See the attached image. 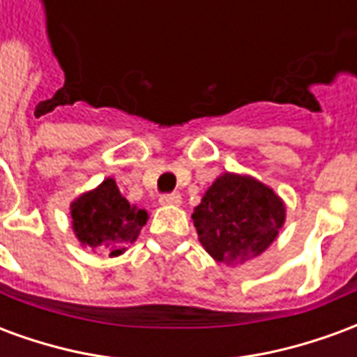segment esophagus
I'll return each instance as SVG.
<instances>
[{"instance_id": "esophagus-1", "label": "esophagus", "mask_w": 357, "mask_h": 357, "mask_svg": "<svg viewBox=\"0 0 357 357\" xmlns=\"http://www.w3.org/2000/svg\"><path fill=\"white\" fill-rule=\"evenodd\" d=\"M181 195L179 193H164L160 195V204H179Z\"/></svg>"}]
</instances>
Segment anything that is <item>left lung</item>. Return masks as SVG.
I'll use <instances>...</instances> for the list:
<instances>
[{
	"label": "left lung",
	"instance_id": "obj_1",
	"mask_svg": "<svg viewBox=\"0 0 357 357\" xmlns=\"http://www.w3.org/2000/svg\"><path fill=\"white\" fill-rule=\"evenodd\" d=\"M202 247L214 260L245 262L262 255L284 222V204L269 187L247 176L224 174L193 212Z\"/></svg>",
	"mask_w": 357,
	"mask_h": 357
}]
</instances>
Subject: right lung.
<instances>
[{
	"instance_id": "1",
	"label": "right lung",
	"mask_w": 357,
	"mask_h": 357,
	"mask_svg": "<svg viewBox=\"0 0 357 357\" xmlns=\"http://www.w3.org/2000/svg\"><path fill=\"white\" fill-rule=\"evenodd\" d=\"M73 229L91 248H102L110 256L122 255L137 239L147 222V212L130 206L114 179H105L95 191L73 202Z\"/></svg>"
}]
</instances>
